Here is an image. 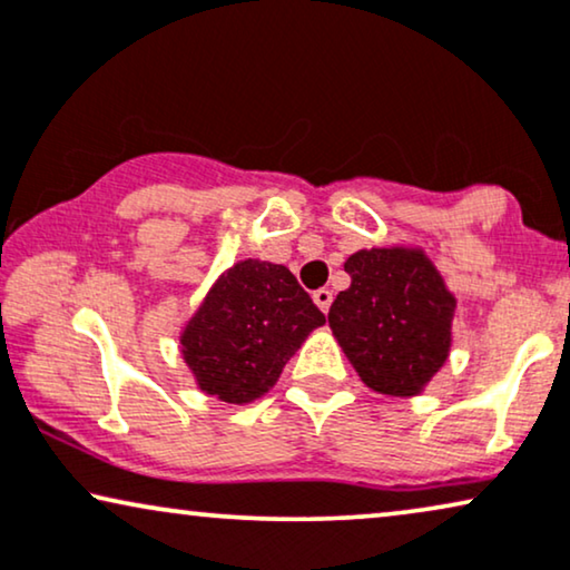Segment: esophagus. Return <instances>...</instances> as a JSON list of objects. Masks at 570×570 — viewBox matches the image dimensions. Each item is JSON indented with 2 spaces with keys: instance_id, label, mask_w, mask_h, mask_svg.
Instances as JSON below:
<instances>
[{
  "instance_id": "34e87169",
  "label": "esophagus",
  "mask_w": 570,
  "mask_h": 570,
  "mask_svg": "<svg viewBox=\"0 0 570 570\" xmlns=\"http://www.w3.org/2000/svg\"><path fill=\"white\" fill-rule=\"evenodd\" d=\"M313 299H315V305L323 309V313H328V307H331V302H333V292L331 289H317L313 294Z\"/></svg>"
}]
</instances>
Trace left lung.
Returning a JSON list of instances; mask_svg holds the SVG:
<instances>
[{"instance_id":"8db88e82","label":"left lung","mask_w":570,"mask_h":570,"mask_svg":"<svg viewBox=\"0 0 570 570\" xmlns=\"http://www.w3.org/2000/svg\"><path fill=\"white\" fill-rule=\"evenodd\" d=\"M352 276L333 299L328 325L367 389L416 396L451 352L456 297L420 247H373L348 255Z\"/></svg>"}]
</instances>
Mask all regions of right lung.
<instances>
[{
    "mask_svg": "<svg viewBox=\"0 0 570 570\" xmlns=\"http://www.w3.org/2000/svg\"><path fill=\"white\" fill-rule=\"evenodd\" d=\"M325 323L286 265L234 263L210 286L179 333L197 389L226 404H249L276 385L284 364Z\"/></svg>",
    "mask_w": 570,
    "mask_h": 570,
    "instance_id": "add662e5",
    "label": "right lung"
}]
</instances>
